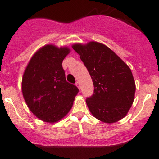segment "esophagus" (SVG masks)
Here are the masks:
<instances>
[{
    "label": "esophagus",
    "instance_id": "1",
    "mask_svg": "<svg viewBox=\"0 0 159 159\" xmlns=\"http://www.w3.org/2000/svg\"><path fill=\"white\" fill-rule=\"evenodd\" d=\"M75 85H76V86L78 87V89H80V88H81V86H80V83H79V81H77L76 84H75Z\"/></svg>",
    "mask_w": 159,
    "mask_h": 159
}]
</instances>
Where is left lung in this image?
Masks as SVG:
<instances>
[{
  "mask_svg": "<svg viewBox=\"0 0 159 159\" xmlns=\"http://www.w3.org/2000/svg\"><path fill=\"white\" fill-rule=\"evenodd\" d=\"M72 48L84 62L94 87L93 94L86 100L91 114L106 123H116L124 118L136 92L129 67L101 43H76Z\"/></svg>",
  "mask_w": 159,
  "mask_h": 159,
  "instance_id": "obj_1",
  "label": "left lung"
}]
</instances>
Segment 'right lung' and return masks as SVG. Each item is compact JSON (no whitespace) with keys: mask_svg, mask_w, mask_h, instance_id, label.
<instances>
[{"mask_svg":"<svg viewBox=\"0 0 159 159\" xmlns=\"http://www.w3.org/2000/svg\"><path fill=\"white\" fill-rule=\"evenodd\" d=\"M69 48L52 44L32 56L22 78V93L29 109L43 122L54 123L71 109L78 88L67 82L62 68Z\"/></svg>","mask_w":159,"mask_h":159,"instance_id":"obj_1","label":"right lung"}]
</instances>
